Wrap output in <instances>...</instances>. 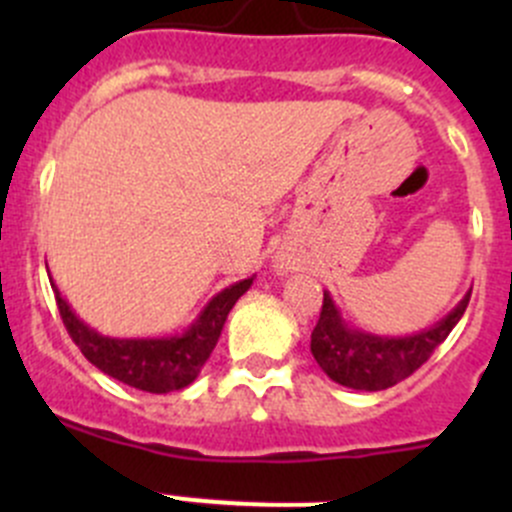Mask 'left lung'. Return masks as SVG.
<instances>
[{"label":"left lung","mask_w":512,"mask_h":512,"mask_svg":"<svg viewBox=\"0 0 512 512\" xmlns=\"http://www.w3.org/2000/svg\"><path fill=\"white\" fill-rule=\"evenodd\" d=\"M471 299L466 297L433 327L406 337H379V334L352 329L342 319L332 294L324 292L322 314L312 332V354L324 374L337 384L356 391H381L411 376L433 349L461 322Z\"/></svg>","instance_id":"obj_1"}]
</instances>
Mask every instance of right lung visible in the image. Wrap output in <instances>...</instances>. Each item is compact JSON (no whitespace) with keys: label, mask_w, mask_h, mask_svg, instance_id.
Returning a JSON list of instances; mask_svg holds the SVG:
<instances>
[{"label":"right lung","mask_w":512,"mask_h":512,"mask_svg":"<svg viewBox=\"0 0 512 512\" xmlns=\"http://www.w3.org/2000/svg\"><path fill=\"white\" fill-rule=\"evenodd\" d=\"M252 280H255V275L215 294L183 334L146 339H121L98 334L84 319L76 317L69 302L61 297L54 280H51V289L56 294V304H59L66 332L96 369L133 386V389L148 391V394H168V391L185 389L198 379L200 369L218 344L227 314L235 307L237 299L250 289Z\"/></svg>","instance_id":"right-lung-1"}]
</instances>
